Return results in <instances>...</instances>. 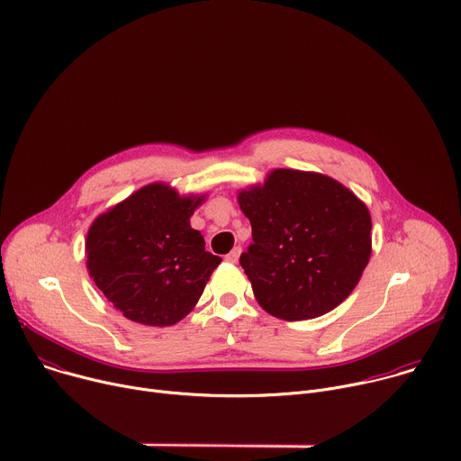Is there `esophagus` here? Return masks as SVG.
Segmentation results:
<instances>
[{"label": "esophagus", "instance_id": "esophagus-1", "mask_svg": "<svg viewBox=\"0 0 461 461\" xmlns=\"http://www.w3.org/2000/svg\"><path fill=\"white\" fill-rule=\"evenodd\" d=\"M240 251H242V249H240L239 246H237V248H233V249L226 255V260H228V262H231V265H235V262H237V260H239V257H240Z\"/></svg>", "mask_w": 461, "mask_h": 461}]
</instances>
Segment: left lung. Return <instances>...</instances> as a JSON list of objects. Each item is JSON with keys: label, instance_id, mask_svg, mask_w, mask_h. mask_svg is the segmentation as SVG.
I'll return each instance as SVG.
<instances>
[{"label": "left lung", "instance_id": "left-lung-1", "mask_svg": "<svg viewBox=\"0 0 461 461\" xmlns=\"http://www.w3.org/2000/svg\"><path fill=\"white\" fill-rule=\"evenodd\" d=\"M237 201L253 237L240 267L262 310L313 319L352 294L372 253V219L348 187L313 171L274 169Z\"/></svg>", "mask_w": 461, "mask_h": 461}]
</instances>
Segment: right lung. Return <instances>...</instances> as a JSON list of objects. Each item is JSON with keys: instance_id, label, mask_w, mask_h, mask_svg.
Instances as JSON below:
<instances>
[{"instance_id": "right-lung-1", "label": "right lung", "mask_w": 461, "mask_h": 461, "mask_svg": "<svg viewBox=\"0 0 461 461\" xmlns=\"http://www.w3.org/2000/svg\"><path fill=\"white\" fill-rule=\"evenodd\" d=\"M206 194L153 182L98 215L86 240L89 277L129 321L171 326L199 303L221 257L206 251L193 212Z\"/></svg>"}]
</instances>
